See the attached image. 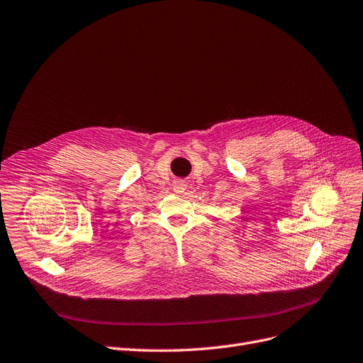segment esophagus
<instances>
[{"mask_svg": "<svg viewBox=\"0 0 363 363\" xmlns=\"http://www.w3.org/2000/svg\"><path fill=\"white\" fill-rule=\"evenodd\" d=\"M173 188H175L177 193H182L185 190V182L184 181H175V184H173Z\"/></svg>", "mask_w": 363, "mask_h": 363, "instance_id": "34e87169", "label": "esophagus"}]
</instances>
